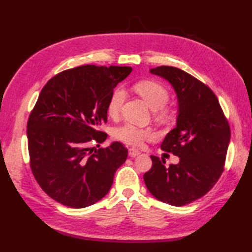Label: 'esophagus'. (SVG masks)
Wrapping results in <instances>:
<instances>
[{"mask_svg":"<svg viewBox=\"0 0 252 252\" xmlns=\"http://www.w3.org/2000/svg\"><path fill=\"white\" fill-rule=\"evenodd\" d=\"M141 154V152L138 151V149H136V148H134V147H131V148H129V156L130 157H136V156H138V155Z\"/></svg>","mask_w":252,"mask_h":252,"instance_id":"34e87169","label":"esophagus"}]
</instances>
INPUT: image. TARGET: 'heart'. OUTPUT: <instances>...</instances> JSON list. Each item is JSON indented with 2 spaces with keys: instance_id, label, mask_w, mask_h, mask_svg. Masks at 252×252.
<instances>
[{
  "instance_id": "heart-1",
  "label": "heart",
  "mask_w": 252,
  "mask_h": 252,
  "mask_svg": "<svg viewBox=\"0 0 252 252\" xmlns=\"http://www.w3.org/2000/svg\"><path fill=\"white\" fill-rule=\"evenodd\" d=\"M136 92L146 100L151 108L156 112V116L161 120H168L171 117V111L165 107L170 98L168 89L162 83L155 80H144L135 84ZM126 99V91L121 87L116 88L112 91L108 101H107V112L111 117H116L120 112L121 107ZM153 132L148 129H142L132 123L117 126L112 132V136L116 140L125 142L130 145H141V144L153 137Z\"/></svg>"
}]
</instances>
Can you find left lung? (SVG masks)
<instances>
[{
	"mask_svg": "<svg viewBox=\"0 0 252 252\" xmlns=\"http://www.w3.org/2000/svg\"><path fill=\"white\" fill-rule=\"evenodd\" d=\"M151 72L168 80L178 95L176 126L164 137L161 149L180 161L165 167L164 159L151 156L153 165L144 182L158 200L185 206L205 196L220 179L231 129L208 85L175 67L159 66Z\"/></svg>",
	"mask_w": 252,
	"mask_h": 252,
	"instance_id": "left-lung-1",
	"label": "left lung"
}]
</instances>
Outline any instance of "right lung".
<instances>
[{
	"instance_id": "obj_1",
	"label": "right lung",
	"mask_w": 252,
	"mask_h": 252,
	"mask_svg": "<svg viewBox=\"0 0 252 252\" xmlns=\"http://www.w3.org/2000/svg\"><path fill=\"white\" fill-rule=\"evenodd\" d=\"M131 67L84 65L57 73L42 89L27 123L30 168L37 184L57 202L85 208L100 200L125 163L120 142L93 152L103 143L107 101ZM99 146V145H97Z\"/></svg>"
}]
</instances>
